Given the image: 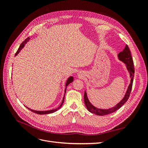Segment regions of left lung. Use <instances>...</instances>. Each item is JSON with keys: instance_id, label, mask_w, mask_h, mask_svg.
<instances>
[{"instance_id": "1", "label": "left lung", "mask_w": 148, "mask_h": 148, "mask_svg": "<svg viewBox=\"0 0 148 148\" xmlns=\"http://www.w3.org/2000/svg\"><path fill=\"white\" fill-rule=\"evenodd\" d=\"M118 57H119V60L122 61L127 65V68L130 72V77H131L130 84L128 88L127 92L125 94L123 99L115 107L109 109H101L96 108V107H95L91 104V102L89 101L88 99L86 91H84V101L85 105H86L87 109L92 114H95L97 115H106L110 114L111 113H113L115 111L120 109V107L127 101V100L128 99V98L130 97V92H131L132 86H133L134 74H135V68H134V64H133V60L131 54V52L130 51V49L127 45L125 46V49H123V51L122 52H120L119 53Z\"/></svg>"}]
</instances>
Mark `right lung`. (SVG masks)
I'll return each instance as SVG.
<instances>
[{"label":"right lung","mask_w":148,"mask_h":148,"mask_svg":"<svg viewBox=\"0 0 148 148\" xmlns=\"http://www.w3.org/2000/svg\"><path fill=\"white\" fill-rule=\"evenodd\" d=\"M29 38L28 37V38H26V39L25 40V41L20 44V47H19L18 49V50H17L16 52L15 53V56H16V55L18 54V53H19V52L21 51V49L24 47L25 44L26 42H27V41H28V40H29ZM73 81V78L72 77H70L68 79V80H67L66 83V86H68V85H69L70 83L72 82ZM66 88H65V92H66ZM64 101V97L63 98V100H62V103H61V104L60 105V106L58 107L57 109H53V110H47V111H37V110H32V109H30L29 108H28V107H27V108H28L29 110H30L31 111H32V112H34V113H36V114H41V115L42 114H42H51V113L57 111V110H59V109H60V108H61V107H62V104H63Z\"/></svg>","instance_id":"1"}]
</instances>
